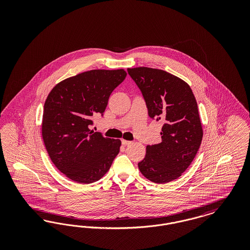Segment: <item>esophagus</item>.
<instances>
[{"label":"esophagus","instance_id":"obj_1","mask_svg":"<svg viewBox=\"0 0 250 250\" xmlns=\"http://www.w3.org/2000/svg\"><path fill=\"white\" fill-rule=\"evenodd\" d=\"M132 142H129V141H125V140H122V144L123 145H125V146H127V145H129L131 144Z\"/></svg>","mask_w":250,"mask_h":250}]
</instances>
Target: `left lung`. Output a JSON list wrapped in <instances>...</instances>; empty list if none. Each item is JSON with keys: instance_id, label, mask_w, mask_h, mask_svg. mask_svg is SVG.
Listing matches in <instances>:
<instances>
[{"instance_id": "1", "label": "left lung", "mask_w": 250, "mask_h": 250, "mask_svg": "<svg viewBox=\"0 0 250 250\" xmlns=\"http://www.w3.org/2000/svg\"><path fill=\"white\" fill-rule=\"evenodd\" d=\"M127 72L143 94L150 118L164 123L162 142L147 145L139 168L156 184L173 181L189 167L202 143L196 98L188 84L164 70L137 67Z\"/></svg>"}]
</instances>
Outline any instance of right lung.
<instances>
[{
	"instance_id": "add662e5",
	"label": "right lung",
	"mask_w": 250,
	"mask_h": 250,
	"mask_svg": "<svg viewBox=\"0 0 250 250\" xmlns=\"http://www.w3.org/2000/svg\"><path fill=\"white\" fill-rule=\"evenodd\" d=\"M126 72L91 70L57 84L44 105L42 136L53 164L80 184L98 181L119 154L121 141L90 129L96 114L103 116L109 95Z\"/></svg>"
}]
</instances>
